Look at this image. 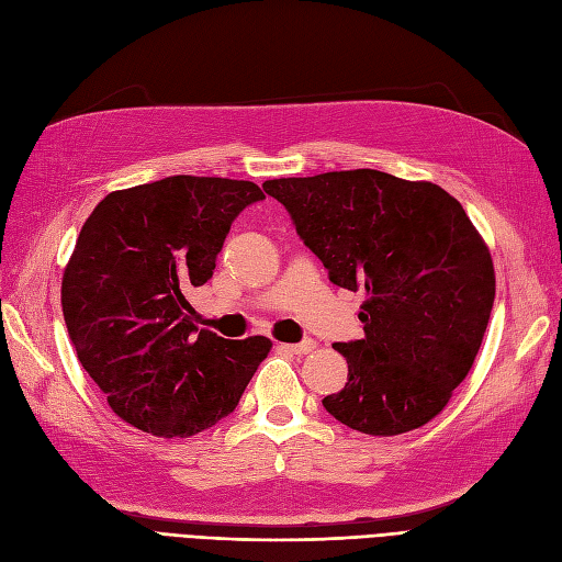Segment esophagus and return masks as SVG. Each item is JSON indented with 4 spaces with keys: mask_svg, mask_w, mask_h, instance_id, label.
<instances>
[{
    "mask_svg": "<svg viewBox=\"0 0 562 562\" xmlns=\"http://www.w3.org/2000/svg\"><path fill=\"white\" fill-rule=\"evenodd\" d=\"M283 349H288L291 353H310V351L316 349V342L312 337H304L302 342H297V345H283Z\"/></svg>",
    "mask_w": 562,
    "mask_h": 562,
    "instance_id": "obj_1",
    "label": "esophagus"
}]
</instances>
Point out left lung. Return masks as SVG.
<instances>
[{
    "label": "left lung",
    "mask_w": 562,
    "mask_h": 562,
    "mask_svg": "<svg viewBox=\"0 0 562 562\" xmlns=\"http://www.w3.org/2000/svg\"><path fill=\"white\" fill-rule=\"evenodd\" d=\"M328 279L366 291L363 339L333 345L347 384L323 398L370 436L427 424L473 366L495 302L490 250L462 203L434 182L372 168L267 180Z\"/></svg>",
    "instance_id": "left-lung-1"
}]
</instances>
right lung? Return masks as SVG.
I'll use <instances>...</instances> for the list:
<instances>
[{"label":"right lung","mask_w":562,"mask_h":562,"mask_svg":"<svg viewBox=\"0 0 562 562\" xmlns=\"http://www.w3.org/2000/svg\"><path fill=\"white\" fill-rule=\"evenodd\" d=\"M255 182L171 176L108 194L63 274V316L83 370L135 429L190 438L239 405L271 342L192 323L184 293L215 269Z\"/></svg>","instance_id":"right-lung-1"}]
</instances>
